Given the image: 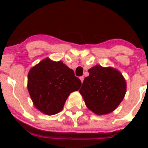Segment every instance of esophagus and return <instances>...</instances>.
<instances>
[{
    "mask_svg": "<svg viewBox=\"0 0 148 148\" xmlns=\"http://www.w3.org/2000/svg\"><path fill=\"white\" fill-rule=\"evenodd\" d=\"M80 80L81 81V83H83V81H84V76H81V77H80Z\"/></svg>",
    "mask_w": 148,
    "mask_h": 148,
    "instance_id": "esophagus-1",
    "label": "esophagus"
}]
</instances>
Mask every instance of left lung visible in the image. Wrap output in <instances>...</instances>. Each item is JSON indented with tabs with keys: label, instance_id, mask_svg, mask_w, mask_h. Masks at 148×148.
I'll use <instances>...</instances> for the list:
<instances>
[{
	"label": "left lung",
	"instance_id": "1",
	"mask_svg": "<svg viewBox=\"0 0 148 148\" xmlns=\"http://www.w3.org/2000/svg\"><path fill=\"white\" fill-rule=\"evenodd\" d=\"M79 92L86 106L97 115L113 112L123 101L126 93L125 78L113 67L95 65L88 70Z\"/></svg>",
	"mask_w": 148,
	"mask_h": 148
}]
</instances>
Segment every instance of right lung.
I'll return each mask as SVG.
<instances>
[{"label": "right lung", "mask_w": 148, "mask_h": 148, "mask_svg": "<svg viewBox=\"0 0 148 148\" xmlns=\"http://www.w3.org/2000/svg\"><path fill=\"white\" fill-rule=\"evenodd\" d=\"M81 81L62 61L47 58L30 69L28 90L37 109L45 114L59 113L69 94L79 90Z\"/></svg>", "instance_id": "1"}]
</instances>
